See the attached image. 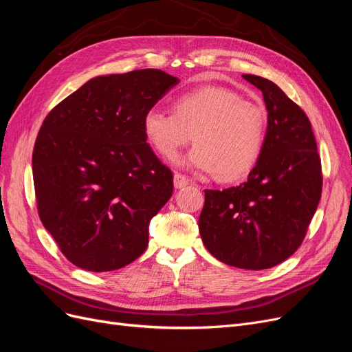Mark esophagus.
Returning <instances> with one entry per match:
<instances>
[{"label":"esophagus","instance_id":"esophagus-1","mask_svg":"<svg viewBox=\"0 0 352 352\" xmlns=\"http://www.w3.org/2000/svg\"><path fill=\"white\" fill-rule=\"evenodd\" d=\"M173 184H175V188H176V189H180V188H185V186L189 184V180H188V177L184 176V175L175 173V176H173Z\"/></svg>","mask_w":352,"mask_h":352}]
</instances>
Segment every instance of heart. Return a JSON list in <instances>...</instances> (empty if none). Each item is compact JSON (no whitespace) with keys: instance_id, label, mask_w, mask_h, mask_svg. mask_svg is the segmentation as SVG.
<instances>
[{"instance_id":"b5f03b06","label":"heart","mask_w":352,"mask_h":352,"mask_svg":"<svg viewBox=\"0 0 352 352\" xmlns=\"http://www.w3.org/2000/svg\"><path fill=\"white\" fill-rule=\"evenodd\" d=\"M175 113L150 109L144 114L146 142L164 158H173L190 141L195 148L177 164L199 173L236 180L248 175L261 155L267 116L258 102L235 91L204 87L173 102Z\"/></svg>"}]
</instances>
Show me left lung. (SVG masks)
<instances>
[{
    "label": "left lung",
    "mask_w": 352,
    "mask_h": 352,
    "mask_svg": "<svg viewBox=\"0 0 352 352\" xmlns=\"http://www.w3.org/2000/svg\"><path fill=\"white\" fill-rule=\"evenodd\" d=\"M263 94L267 131L247 182L206 189L198 228L208 252L245 270L278 265L300 247L322 197V164L305 113L269 79L242 74Z\"/></svg>",
    "instance_id": "1"
}]
</instances>
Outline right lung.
Returning <instances> with one entry per match:
<instances>
[{"mask_svg": "<svg viewBox=\"0 0 352 352\" xmlns=\"http://www.w3.org/2000/svg\"><path fill=\"white\" fill-rule=\"evenodd\" d=\"M177 83L157 69L95 76L42 123L32 155L38 212L78 267L117 270L146 250L173 175L146 144L142 120Z\"/></svg>", "mask_w": 352, "mask_h": 352, "instance_id": "1", "label": "right lung"}]
</instances>
